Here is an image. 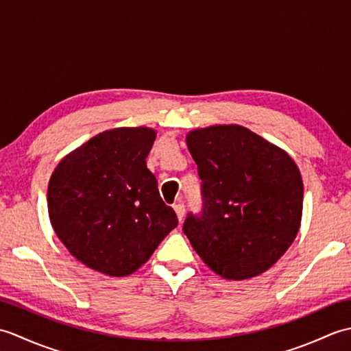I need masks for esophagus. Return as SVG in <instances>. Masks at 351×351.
Masks as SVG:
<instances>
[{"label":"esophagus","instance_id":"obj_1","mask_svg":"<svg viewBox=\"0 0 351 351\" xmlns=\"http://www.w3.org/2000/svg\"><path fill=\"white\" fill-rule=\"evenodd\" d=\"M175 213H176V215H178V220L180 221H182V219H184V214H185V206H184V204H176L175 206Z\"/></svg>","mask_w":351,"mask_h":351}]
</instances>
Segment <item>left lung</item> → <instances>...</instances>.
Returning a JSON list of instances; mask_svg holds the SVG:
<instances>
[{"label": "left lung", "mask_w": 351, "mask_h": 351, "mask_svg": "<svg viewBox=\"0 0 351 351\" xmlns=\"http://www.w3.org/2000/svg\"><path fill=\"white\" fill-rule=\"evenodd\" d=\"M187 146L202 180V210L184 234L214 273L243 280L267 271L293 244L303 181L293 158L240 125L191 131Z\"/></svg>", "instance_id": "8db88e82"}]
</instances>
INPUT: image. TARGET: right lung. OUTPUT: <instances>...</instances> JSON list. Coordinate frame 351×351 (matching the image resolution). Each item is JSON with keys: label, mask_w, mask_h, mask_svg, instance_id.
<instances>
[{"label": "right lung", "mask_w": 351, "mask_h": 351, "mask_svg": "<svg viewBox=\"0 0 351 351\" xmlns=\"http://www.w3.org/2000/svg\"><path fill=\"white\" fill-rule=\"evenodd\" d=\"M151 128L101 132L58 162L48 185L57 237L92 270L128 276L151 258L178 217L146 167Z\"/></svg>", "instance_id": "right-lung-1"}]
</instances>
